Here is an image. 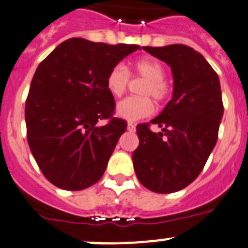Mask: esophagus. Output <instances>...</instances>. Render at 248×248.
I'll use <instances>...</instances> for the list:
<instances>
[{
	"instance_id": "1",
	"label": "esophagus",
	"mask_w": 248,
	"mask_h": 248,
	"mask_svg": "<svg viewBox=\"0 0 248 248\" xmlns=\"http://www.w3.org/2000/svg\"><path fill=\"white\" fill-rule=\"evenodd\" d=\"M128 131H130V133H134L135 131V125L133 123H128Z\"/></svg>"
}]
</instances>
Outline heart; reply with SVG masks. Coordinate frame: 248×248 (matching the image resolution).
<instances>
[{
  "label": "heart",
  "mask_w": 248,
  "mask_h": 248,
  "mask_svg": "<svg viewBox=\"0 0 248 248\" xmlns=\"http://www.w3.org/2000/svg\"><path fill=\"white\" fill-rule=\"evenodd\" d=\"M134 73L145 78L140 93L145 97H129L123 99L117 105V114L128 122H137L154 113L153 97L157 102H163L169 94V87L165 78V68L154 59H140L133 65ZM129 72L123 64L114 65L107 77V89L114 97H122L129 85Z\"/></svg>",
  "instance_id": "heart-1"
}]
</instances>
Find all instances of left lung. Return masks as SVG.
Returning <instances> with one entry per match:
<instances>
[{
  "label": "left lung",
  "instance_id": "left-lung-1",
  "mask_svg": "<svg viewBox=\"0 0 248 248\" xmlns=\"http://www.w3.org/2000/svg\"><path fill=\"white\" fill-rule=\"evenodd\" d=\"M144 50L171 68L174 91L164 110L150 120L164 133L151 131L149 123L137 126L139 146L133 164L146 189L170 194L199 176L216 145L223 115L220 79L191 47L170 45Z\"/></svg>",
  "mask_w": 248,
  "mask_h": 248
}]
</instances>
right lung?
<instances>
[{
  "label": "right lung",
  "instance_id": "add662e5",
  "mask_svg": "<svg viewBox=\"0 0 248 248\" xmlns=\"http://www.w3.org/2000/svg\"><path fill=\"white\" fill-rule=\"evenodd\" d=\"M138 49L69 38L37 67L25 108L28 145L46 179L59 189L79 191L104 174L126 130L125 120L113 118L107 77ZM103 119L108 122L99 126Z\"/></svg>",
  "mask_w": 248,
  "mask_h": 248
}]
</instances>
